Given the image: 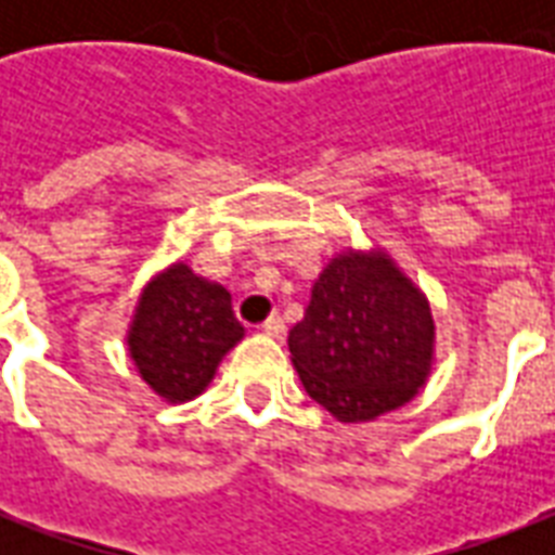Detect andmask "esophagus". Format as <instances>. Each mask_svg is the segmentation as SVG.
Masks as SVG:
<instances>
[{
	"label": "esophagus",
	"mask_w": 555,
	"mask_h": 555,
	"mask_svg": "<svg viewBox=\"0 0 555 555\" xmlns=\"http://www.w3.org/2000/svg\"><path fill=\"white\" fill-rule=\"evenodd\" d=\"M261 331H264L268 337H282V334H285V320H282L279 313H270L268 320L261 322Z\"/></svg>",
	"instance_id": "34e87169"
}]
</instances>
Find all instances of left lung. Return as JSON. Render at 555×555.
<instances>
[{
	"mask_svg": "<svg viewBox=\"0 0 555 555\" xmlns=\"http://www.w3.org/2000/svg\"><path fill=\"white\" fill-rule=\"evenodd\" d=\"M431 343L426 296L383 253L331 259L287 334L305 391L343 423L409 403L431 369Z\"/></svg>",
	"mask_w": 555,
	"mask_h": 555,
	"instance_id": "1",
	"label": "left lung"
}]
</instances>
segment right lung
<instances>
[{"instance_id": "1", "label": "right lung", "mask_w": 555, "mask_h": 555, "mask_svg": "<svg viewBox=\"0 0 555 555\" xmlns=\"http://www.w3.org/2000/svg\"><path fill=\"white\" fill-rule=\"evenodd\" d=\"M242 337L224 287L178 261L143 287L129 354L160 397L184 403L209 386L221 357Z\"/></svg>"}]
</instances>
